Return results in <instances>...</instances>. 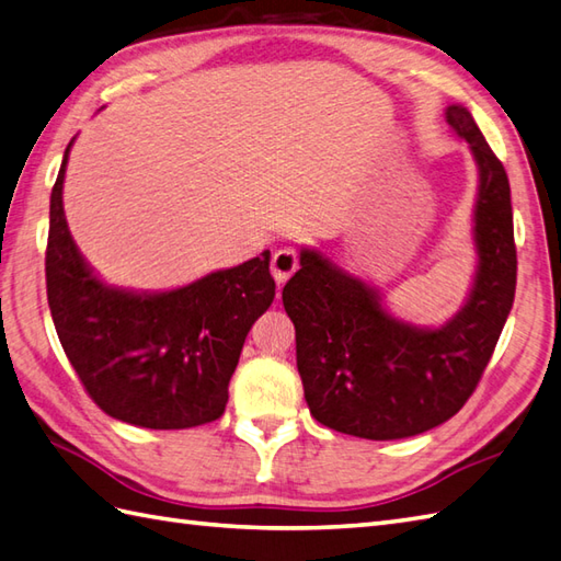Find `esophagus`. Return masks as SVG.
<instances>
[{
    "mask_svg": "<svg viewBox=\"0 0 561 561\" xmlns=\"http://www.w3.org/2000/svg\"><path fill=\"white\" fill-rule=\"evenodd\" d=\"M297 264H300V259H297V252L293 247L276 249V254H273V259H271L273 278H276L278 285L285 283L297 271Z\"/></svg>",
    "mask_w": 561,
    "mask_h": 561,
    "instance_id": "esophagus-1",
    "label": "esophagus"
}]
</instances>
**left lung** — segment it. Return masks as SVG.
<instances>
[{
	"mask_svg": "<svg viewBox=\"0 0 561 561\" xmlns=\"http://www.w3.org/2000/svg\"><path fill=\"white\" fill-rule=\"evenodd\" d=\"M446 122L466 139L480 172L472 218L478 271L466 305L439 329L413 327L317 249H302L300 271L283 288L309 413L359 439L415 437L454 417L476 391L514 305L506 170L463 105L446 107Z\"/></svg>",
	"mask_w": 561,
	"mask_h": 561,
	"instance_id": "8db88e82",
	"label": "left lung"
}]
</instances>
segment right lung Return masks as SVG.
<instances>
[{
  "mask_svg": "<svg viewBox=\"0 0 561 561\" xmlns=\"http://www.w3.org/2000/svg\"><path fill=\"white\" fill-rule=\"evenodd\" d=\"M73 144V141H71ZM49 196L47 302L83 389L110 417L186 430L222 415L252 323L271 307V252L168 293L110 288L71 240L61 206L69 148Z\"/></svg>",
  "mask_w": 561,
  "mask_h": 561,
  "instance_id": "obj_1",
  "label": "right lung"
}]
</instances>
